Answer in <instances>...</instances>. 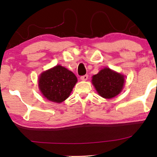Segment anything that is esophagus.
Returning a JSON list of instances; mask_svg holds the SVG:
<instances>
[{
  "instance_id": "obj_1",
  "label": "esophagus",
  "mask_w": 157,
  "mask_h": 157,
  "mask_svg": "<svg viewBox=\"0 0 157 157\" xmlns=\"http://www.w3.org/2000/svg\"><path fill=\"white\" fill-rule=\"evenodd\" d=\"M88 75H84V76H81V81H86L87 79H88Z\"/></svg>"
}]
</instances>
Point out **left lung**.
<instances>
[{"label": "left lung", "instance_id": "left-lung-1", "mask_svg": "<svg viewBox=\"0 0 157 157\" xmlns=\"http://www.w3.org/2000/svg\"><path fill=\"white\" fill-rule=\"evenodd\" d=\"M126 76L106 67L92 76L91 83L98 95L111 99L121 93L125 84Z\"/></svg>", "mask_w": 157, "mask_h": 157}]
</instances>
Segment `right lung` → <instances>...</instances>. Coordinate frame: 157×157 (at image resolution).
Instances as JSON below:
<instances>
[{"mask_svg": "<svg viewBox=\"0 0 157 157\" xmlns=\"http://www.w3.org/2000/svg\"><path fill=\"white\" fill-rule=\"evenodd\" d=\"M77 81V77L72 71L56 65L40 74L38 86L45 98L60 104L69 97Z\"/></svg>", "mask_w": 157, "mask_h": 157, "instance_id": "right-lung-1", "label": "right lung"}]
</instances>
